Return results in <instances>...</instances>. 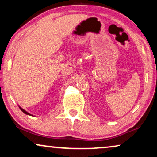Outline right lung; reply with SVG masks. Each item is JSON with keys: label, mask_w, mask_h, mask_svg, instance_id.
<instances>
[{"label": "right lung", "mask_w": 157, "mask_h": 157, "mask_svg": "<svg viewBox=\"0 0 157 157\" xmlns=\"http://www.w3.org/2000/svg\"><path fill=\"white\" fill-rule=\"evenodd\" d=\"M19 108H20V109H21V111H22L23 113H25V114H28V115H31V114H30V113H28V112H27V111H25L24 110V109H23L22 108H21V107H19ZM31 116H32V115H31Z\"/></svg>", "instance_id": "1"}]
</instances>
